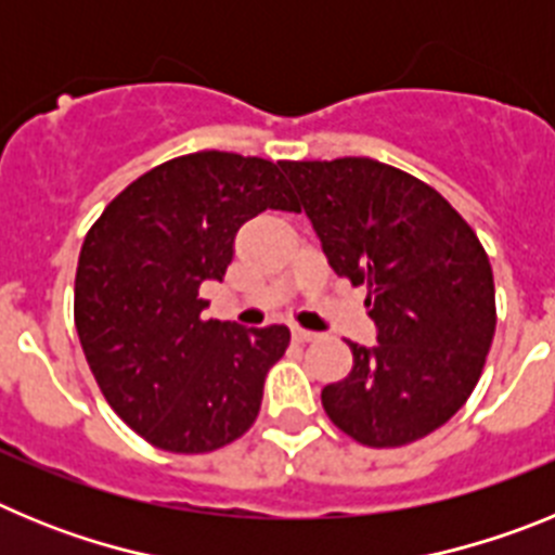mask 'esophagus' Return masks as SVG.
<instances>
[{"label": "esophagus", "instance_id": "obj_1", "mask_svg": "<svg viewBox=\"0 0 555 555\" xmlns=\"http://www.w3.org/2000/svg\"><path fill=\"white\" fill-rule=\"evenodd\" d=\"M292 336H294V341H313V338H317V333L306 331V327H294Z\"/></svg>", "mask_w": 555, "mask_h": 555}]
</instances>
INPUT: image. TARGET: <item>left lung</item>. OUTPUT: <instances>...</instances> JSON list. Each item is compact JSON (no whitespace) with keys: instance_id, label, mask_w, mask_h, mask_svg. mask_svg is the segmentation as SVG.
I'll list each match as a JSON object with an SVG mask.
<instances>
[{"instance_id":"left-lung-1","label":"left lung","mask_w":555,"mask_h":555,"mask_svg":"<svg viewBox=\"0 0 555 555\" xmlns=\"http://www.w3.org/2000/svg\"><path fill=\"white\" fill-rule=\"evenodd\" d=\"M333 272L366 283L377 345L352 350L322 389L336 428L366 448H400L467 403L494 336L489 258L459 210L372 158L283 160Z\"/></svg>"}]
</instances>
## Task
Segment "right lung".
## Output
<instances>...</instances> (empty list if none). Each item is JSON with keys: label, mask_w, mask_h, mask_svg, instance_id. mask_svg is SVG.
Masks as SVG:
<instances>
[{"label": "right lung", "mask_w": 555, "mask_h": 555, "mask_svg": "<svg viewBox=\"0 0 555 555\" xmlns=\"http://www.w3.org/2000/svg\"><path fill=\"white\" fill-rule=\"evenodd\" d=\"M267 208H300L278 164L205 150L141 175L88 230L77 336L111 409L155 448L210 453L258 416L292 333L203 320L199 286L222 281L238 228Z\"/></svg>", "instance_id": "add662e5"}]
</instances>
